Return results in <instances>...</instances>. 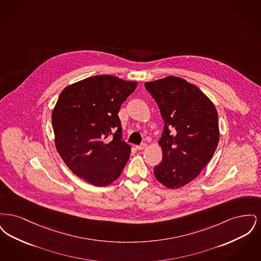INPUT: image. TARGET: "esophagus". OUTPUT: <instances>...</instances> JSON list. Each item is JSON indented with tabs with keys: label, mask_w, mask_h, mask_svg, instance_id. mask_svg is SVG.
I'll return each mask as SVG.
<instances>
[{
	"label": "esophagus",
	"mask_w": 261,
	"mask_h": 261,
	"mask_svg": "<svg viewBox=\"0 0 261 261\" xmlns=\"http://www.w3.org/2000/svg\"><path fill=\"white\" fill-rule=\"evenodd\" d=\"M146 148H147V144L146 143H143V144H141L139 146H136V149H139V150H142V149H146Z\"/></svg>",
	"instance_id": "34e87169"
}]
</instances>
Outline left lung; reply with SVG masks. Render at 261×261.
<instances>
[{"mask_svg": "<svg viewBox=\"0 0 261 261\" xmlns=\"http://www.w3.org/2000/svg\"><path fill=\"white\" fill-rule=\"evenodd\" d=\"M145 87L156 101L164 121L162 162L154 176L169 189L185 186L211 161L219 141L217 111L197 86L168 76Z\"/></svg>", "mask_w": 261, "mask_h": 261, "instance_id": "1", "label": "left lung"}]
</instances>
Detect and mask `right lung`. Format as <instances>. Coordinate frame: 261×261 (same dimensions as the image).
Returning a JSON list of instances; mask_svg holds the SVG:
<instances>
[{
	"label": "right lung",
	"mask_w": 261,
	"mask_h": 261,
	"mask_svg": "<svg viewBox=\"0 0 261 261\" xmlns=\"http://www.w3.org/2000/svg\"><path fill=\"white\" fill-rule=\"evenodd\" d=\"M136 82L96 75L62 90L51 114L55 144L68 168L89 184L108 186L128 162L118 112ZM113 139H110V136Z\"/></svg>",
	"instance_id": "add662e5"
}]
</instances>
